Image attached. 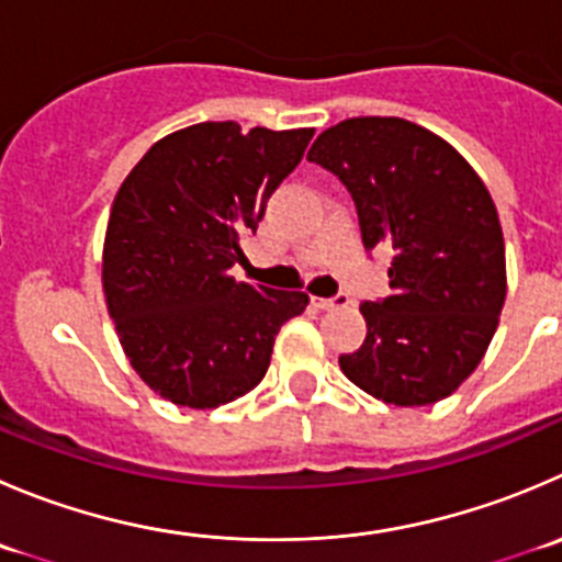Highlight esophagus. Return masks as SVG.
<instances>
[{
  "mask_svg": "<svg viewBox=\"0 0 562 562\" xmlns=\"http://www.w3.org/2000/svg\"><path fill=\"white\" fill-rule=\"evenodd\" d=\"M351 302V299H348V293H335V296H329V299H313V304L315 307H321V310H331V307H346V304Z\"/></svg>",
  "mask_w": 562,
  "mask_h": 562,
  "instance_id": "esophagus-1",
  "label": "esophagus"
}]
</instances>
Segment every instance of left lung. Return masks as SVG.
Listing matches in <instances>:
<instances>
[{"label":"left lung","mask_w":562,"mask_h":562,"mask_svg":"<svg viewBox=\"0 0 562 562\" xmlns=\"http://www.w3.org/2000/svg\"><path fill=\"white\" fill-rule=\"evenodd\" d=\"M357 205L364 249L392 244V293L359 304L368 337L340 368L395 406H428L477 368L505 304V241L477 172L401 117H351L310 148Z\"/></svg>","instance_id":"obj_1"}]
</instances>
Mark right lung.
Returning <instances> with one entry per match:
<instances>
[{
    "instance_id": "right-lung-1",
    "label": "right lung",
    "mask_w": 562,
    "mask_h": 562,
    "mask_svg": "<svg viewBox=\"0 0 562 562\" xmlns=\"http://www.w3.org/2000/svg\"><path fill=\"white\" fill-rule=\"evenodd\" d=\"M313 128L198 123L128 172L103 241V293L120 346L165 401L216 408L260 384L280 326L307 293L238 282L241 238L296 170Z\"/></svg>"
}]
</instances>
